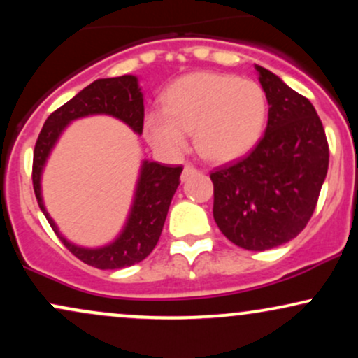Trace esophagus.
<instances>
[{
    "label": "esophagus",
    "mask_w": 358,
    "mask_h": 358,
    "mask_svg": "<svg viewBox=\"0 0 358 358\" xmlns=\"http://www.w3.org/2000/svg\"><path fill=\"white\" fill-rule=\"evenodd\" d=\"M195 173V168L190 166V165H185L183 166V173H182V182H187L188 178H190V175Z\"/></svg>",
    "instance_id": "34e87169"
}]
</instances>
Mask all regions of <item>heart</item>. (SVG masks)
Wrapping results in <instances>:
<instances>
[{"label":"heart","mask_w":358,"mask_h":358,"mask_svg":"<svg viewBox=\"0 0 358 358\" xmlns=\"http://www.w3.org/2000/svg\"><path fill=\"white\" fill-rule=\"evenodd\" d=\"M165 109L145 114V133L151 145L178 156L195 133V146L205 159L231 163L249 155L268 119V97L257 82L217 72H193L166 89Z\"/></svg>","instance_id":"heart-1"}]
</instances>
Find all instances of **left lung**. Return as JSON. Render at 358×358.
Here are the masks:
<instances>
[{
    "label": "left lung",
    "instance_id": "1",
    "mask_svg": "<svg viewBox=\"0 0 358 358\" xmlns=\"http://www.w3.org/2000/svg\"><path fill=\"white\" fill-rule=\"evenodd\" d=\"M268 127L236 165L210 175L213 219L229 241L248 250L286 244L313 215L328 171V143L310 101L261 65Z\"/></svg>",
    "mask_w": 358,
    "mask_h": 358
}]
</instances>
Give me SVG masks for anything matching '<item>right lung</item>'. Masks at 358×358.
<instances>
[{"label": "right lung", "instance_id": "obj_1", "mask_svg": "<svg viewBox=\"0 0 358 358\" xmlns=\"http://www.w3.org/2000/svg\"><path fill=\"white\" fill-rule=\"evenodd\" d=\"M90 116H110L124 122L136 134L143 133V90L136 76L97 79L65 102L48 116L36 139L34 153V190L40 210L47 217L53 232L59 236L76 257L97 269H122L141 262L158 244L165 225L168 208L180 185L182 166H165L143 159L134 187L133 202L122 229L113 241L97 248H87L69 241L45 207L42 176L64 131L77 119Z\"/></svg>", "mask_w": 358, "mask_h": 358}]
</instances>
